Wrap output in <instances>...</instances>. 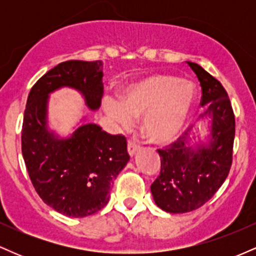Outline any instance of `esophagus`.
I'll list each match as a JSON object with an SVG mask.
<instances>
[{"mask_svg":"<svg viewBox=\"0 0 256 256\" xmlns=\"http://www.w3.org/2000/svg\"><path fill=\"white\" fill-rule=\"evenodd\" d=\"M138 149H140V146H138L136 143L132 142V140H128V155H130L131 158L134 156V154H136V152H138Z\"/></svg>","mask_w":256,"mask_h":256,"instance_id":"obj_1","label":"esophagus"}]
</instances>
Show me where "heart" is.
Masks as SVG:
<instances>
[{"instance_id":"obj_1","label":"heart","mask_w":256,"mask_h":256,"mask_svg":"<svg viewBox=\"0 0 256 256\" xmlns=\"http://www.w3.org/2000/svg\"><path fill=\"white\" fill-rule=\"evenodd\" d=\"M195 102V88L172 74H156L131 86L122 101L104 100L110 118L124 130L142 118L140 128L148 142L166 144L182 134Z\"/></svg>"}]
</instances>
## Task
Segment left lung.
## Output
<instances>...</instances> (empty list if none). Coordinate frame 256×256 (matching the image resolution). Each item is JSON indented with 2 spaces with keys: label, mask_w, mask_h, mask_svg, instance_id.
Instances as JSON below:
<instances>
[{
  "label": "left lung",
  "mask_w": 256,
  "mask_h": 256,
  "mask_svg": "<svg viewBox=\"0 0 256 256\" xmlns=\"http://www.w3.org/2000/svg\"><path fill=\"white\" fill-rule=\"evenodd\" d=\"M186 64L201 85V116L208 119V134L202 140L200 134L185 132L158 150L161 171L150 186L152 195L158 207L174 214L198 210L218 192L230 171L234 140V116L224 86L200 64Z\"/></svg>",
  "instance_id": "obj_1"
}]
</instances>
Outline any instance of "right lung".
Here are the masks:
<instances>
[{
    "label": "right lung",
    "instance_id": "right-lung-1",
    "mask_svg": "<svg viewBox=\"0 0 256 256\" xmlns=\"http://www.w3.org/2000/svg\"><path fill=\"white\" fill-rule=\"evenodd\" d=\"M102 68L100 60L58 64L38 79L26 102L22 150L28 176L44 204L72 218L91 216L108 204L113 180L130 156L124 136L86 124V116L68 137L50 130L49 95L71 88L90 110H98L104 95Z\"/></svg>",
    "mask_w": 256,
    "mask_h": 256
}]
</instances>
